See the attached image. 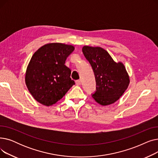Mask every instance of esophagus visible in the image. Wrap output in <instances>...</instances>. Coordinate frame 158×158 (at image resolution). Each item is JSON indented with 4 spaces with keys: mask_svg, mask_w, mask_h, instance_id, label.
<instances>
[{
    "mask_svg": "<svg viewBox=\"0 0 158 158\" xmlns=\"http://www.w3.org/2000/svg\"><path fill=\"white\" fill-rule=\"evenodd\" d=\"M76 85H81V80H77V81H76Z\"/></svg>",
    "mask_w": 158,
    "mask_h": 158,
    "instance_id": "esophagus-1",
    "label": "esophagus"
}]
</instances>
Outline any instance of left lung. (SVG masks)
<instances>
[{
    "label": "left lung",
    "mask_w": 158,
    "mask_h": 158,
    "mask_svg": "<svg viewBox=\"0 0 158 158\" xmlns=\"http://www.w3.org/2000/svg\"><path fill=\"white\" fill-rule=\"evenodd\" d=\"M82 51L95 74L96 90L92 94L95 101L106 106L118 100L129 84L125 66L115 63L102 48L84 46Z\"/></svg>",
    "instance_id": "left-lung-1"
}]
</instances>
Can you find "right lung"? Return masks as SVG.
I'll return each instance as SVG.
<instances>
[{"instance_id": "obj_1", "label": "right lung", "mask_w": 158, "mask_h": 158, "mask_svg": "<svg viewBox=\"0 0 158 158\" xmlns=\"http://www.w3.org/2000/svg\"><path fill=\"white\" fill-rule=\"evenodd\" d=\"M73 51L72 45L54 43L41 47L32 56L26 83L32 97L41 104L52 106L75 85L70 69L64 64Z\"/></svg>"}]
</instances>
